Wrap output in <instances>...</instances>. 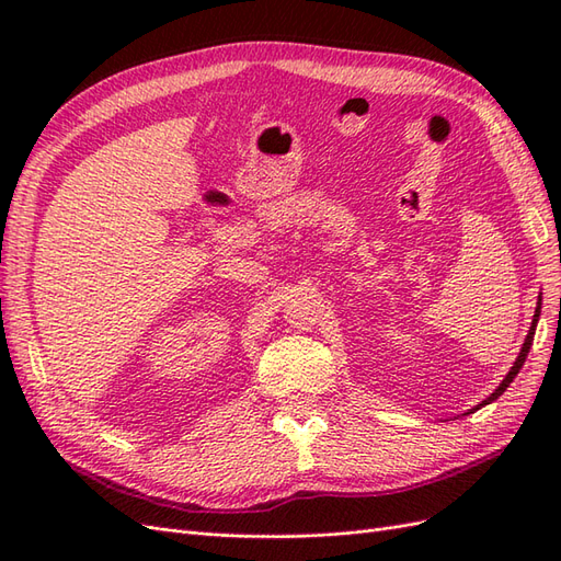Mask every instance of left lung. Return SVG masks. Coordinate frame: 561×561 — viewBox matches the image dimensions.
Returning a JSON list of instances; mask_svg holds the SVG:
<instances>
[{"instance_id":"obj_1","label":"left lung","mask_w":561,"mask_h":561,"mask_svg":"<svg viewBox=\"0 0 561 561\" xmlns=\"http://www.w3.org/2000/svg\"><path fill=\"white\" fill-rule=\"evenodd\" d=\"M538 318H540V297H538V307H536V313H534V320H531V328H529V334H526V339H524V344H522V351H519V355H517V360L513 363V367H511V371H507L505 375V379L499 383V388L494 390V393H491L486 400H482L478 407H472V410H468V414H472V412H478V410H482L484 404H489V402H494V400H499L503 393H505V388L513 383V379L519 375V369H522V365H524V360H526V355H529V348H531V344H534V334H536V325H538Z\"/></svg>"}]
</instances>
